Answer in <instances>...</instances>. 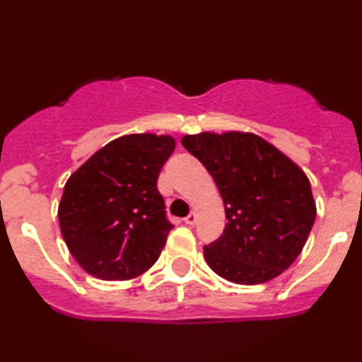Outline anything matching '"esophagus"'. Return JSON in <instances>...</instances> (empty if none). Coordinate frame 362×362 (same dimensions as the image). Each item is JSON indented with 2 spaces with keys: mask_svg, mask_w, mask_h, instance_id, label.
Returning a JSON list of instances; mask_svg holds the SVG:
<instances>
[{
  "mask_svg": "<svg viewBox=\"0 0 362 362\" xmlns=\"http://www.w3.org/2000/svg\"><path fill=\"white\" fill-rule=\"evenodd\" d=\"M184 223L189 226H194L195 223H197V214H195V212H190V214L184 219Z\"/></svg>",
  "mask_w": 362,
  "mask_h": 362,
  "instance_id": "34e87169",
  "label": "esophagus"
}]
</instances>
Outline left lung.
<instances>
[{"label":"left lung","instance_id":"1","mask_svg":"<svg viewBox=\"0 0 362 362\" xmlns=\"http://www.w3.org/2000/svg\"><path fill=\"white\" fill-rule=\"evenodd\" d=\"M182 145L207 168L224 202L223 236L204 246L212 272L238 285L281 275L302 252L317 216L305 172L255 133L185 134Z\"/></svg>","mask_w":362,"mask_h":362}]
</instances>
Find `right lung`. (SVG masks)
I'll list each match as a JSON object with an SVG mask.
<instances>
[{"mask_svg": "<svg viewBox=\"0 0 362 362\" xmlns=\"http://www.w3.org/2000/svg\"><path fill=\"white\" fill-rule=\"evenodd\" d=\"M173 150L170 134H124L69 177L59 224L74 259L89 275L132 280L158 259L173 226L156 180Z\"/></svg>", "mask_w": 362, "mask_h": 362, "instance_id": "obj_1", "label": "right lung"}]
</instances>
